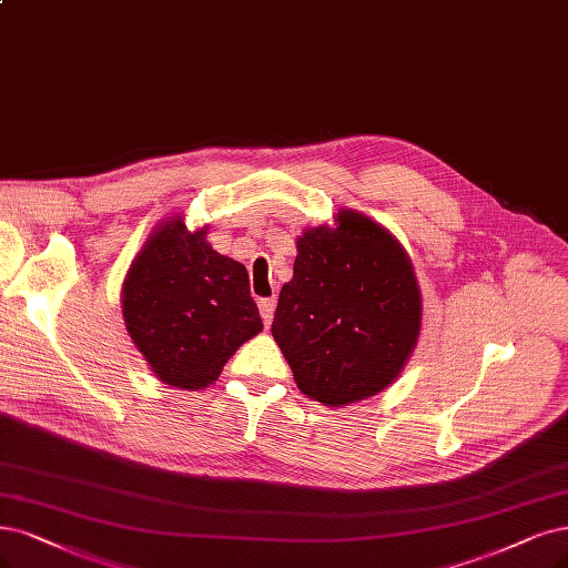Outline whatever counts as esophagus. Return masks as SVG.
Listing matches in <instances>:
<instances>
[{"mask_svg": "<svg viewBox=\"0 0 568 568\" xmlns=\"http://www.w3.org/2000/svg\"><path fill=\"white\" fill-rule=\"evenodd\" d=\"M273 311H276V297L260 300V313H262V321H264L266 327H268L271 321H273Z\"/></svg>", "mask_w": 568, "mask_h": 568, "instance_id": "34e87169", "label": "esophagus"}]
</instances>
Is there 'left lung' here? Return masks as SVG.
Listing matches in <instances>:
<instances>
[{"mask_svg":"<svg viewBox=\"0 0 568 568\" xmlns=\"http://www.w3.org/2000/svg\"><path fill=\"white\" fill-rule=\"evenodd\" d=\"M422 290L405 247L358 210L297 239L271 334L297 388L327 407L388 388L418 342Z\"/></svg>","mask_w":568,"mask_h":568,"instance_id":"left-lung-1","label":"left lung"}]
</instances>
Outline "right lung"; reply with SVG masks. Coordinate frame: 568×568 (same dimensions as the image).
<instances>
[{
  "label": "right lung",
  "mask_w": 568,
  "mask_h": 568,
  "mask_svg": "<svg viewBox=\"0 0 568 568\" xmlns=\"http://www.w3.org/2000/svg\"><path fill=\"white\" fill-rule=\"evenodd\" d=\"M189 231L182 215L161 222L121 287L123 323L152 372L168 386L201 390L262 332L247 271Z\"/></svg>",
  "instance_id": "right-lung-1"
}]
</instances>
